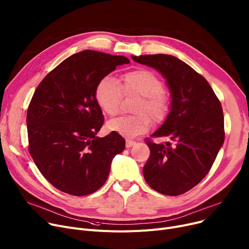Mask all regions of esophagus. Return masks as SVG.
Segmentation results:
<instances>
[{
    "label": "esophagus",
    "mask_w": 249,
    "mask_h": 249,
    "mask_svg": "<svg viewBox=\"0 0 249 249\" xmlns=\"http://www.w3.org/2000/svg\"><path fill=\"white\" fill-rule=\"evenodd\" d=\"M135 144H136V142L133 141V140H130V139H127V140H126V147H127V148L132 147V146L135 145Z\"/></svg>",
    "instance_id": "34e87169"
}]
</instances>
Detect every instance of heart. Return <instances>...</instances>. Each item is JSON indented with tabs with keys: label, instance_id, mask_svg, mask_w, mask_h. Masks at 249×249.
Wrapping results in <instances>:
<instances>
[{
	"label": "heart",
	"instance_id": "b5f03b06",
	"mask_svg": "<svg viewBox=\"0 0 249 249\" xmlns=\"http://www.w3.org/2000/svg\"><path fill=\"white\" fill-rule=\"evenodd\" d=\"M122 91L125 96H140L133 112L135 115L121 116L108 122L110 131L131 138L146 132L150 119L160 123L165 119L169 110V100L163 90V82L148 70H135L124 73L119 86L115 78L105 76L96 87L95 96L101 109L110 116L120 111Z\"/></svg>",
	"mask_w": 249,
	"mask_h": 249
}]
</instances>
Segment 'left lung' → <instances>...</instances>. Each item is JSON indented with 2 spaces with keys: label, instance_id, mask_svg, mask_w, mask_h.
<instances>
[{
  "label": "left lung",
  "instance_id": "obj_1",
  "mask_svg": "<svg viewBox=\"0 0 249 249\" xmlns=\"http://www.w3.org/2000/svg\"><path fill=\"white\" fill-rule=\"evenodd\" d=\"M138 63L159 71L166 80L172 103L163 124L146 139L149 159L143 176L154 191L168 196L184 194L210 171L224 142V116L221 103L206 78L189 64L168 54L131 56Z\"/></svg>",
  "mask_w": 249,
  "mask_h": 249
}]
</instances>
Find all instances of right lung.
I'll return each mask as SVG.
<instances>
[{
  "instance_id": "1",
  "label": "right lung",
  "mask_w": 249,
  "mask_h": 249,
  "mask_svg": "<svg viewBox=\"0 0 249 249\" xmlns=\"http://www.w3.org/2000/svg\"><path fill=\"white\" fill-rule=\"evenodd\" d=\"M125 56L84 50L64 59L37 87L27 111L29 152L42 176L72 196L98 191L115 155L125 148L117 132L97 137L104 123L95 91Z\"/></svg>"
}]
</instances>
